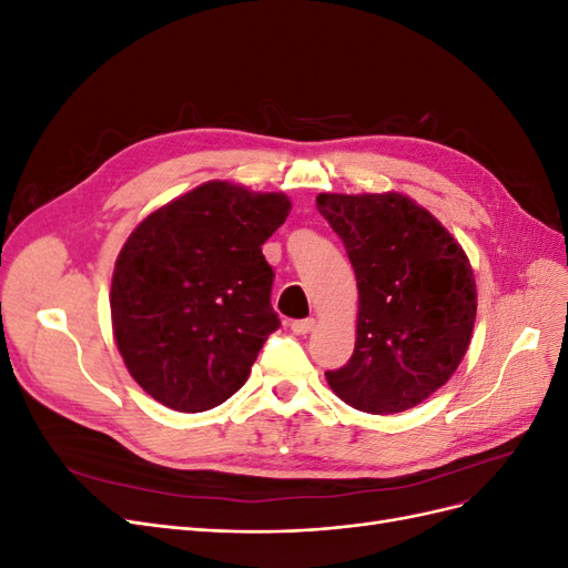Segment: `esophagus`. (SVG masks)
<instances>
[{
  "label": "esophagus",
  "instance_id": "esophagus-1",
  "mask_svg": "<svg viewBox=\"0 0 568 568\" xmlns=\"http://www.w3.org/2000/svg\"><path fill=\"white\" fill-rule=\"evenodd\" d=\"M313 326H315V320H313V317H307V320H294V322H291V332H294V334H311Z\"/></svg>",
  "mask_w": 568,
  "mask_h": 568
}]
</instances>
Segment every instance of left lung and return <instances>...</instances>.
Masks as SVG:
<instances>
[{
	"label": "left lung",
	"mask_w": 568,
	"mask_h": 568,
	"mask_svg": "<svg viewBox=\"0 0 568 568\" xmlns=\"http://www.w3.org/2000/svg\"><path fill=\"white\" fill-rule=\"evenodd\" d=\"M317 211L346 246L357 280L348 365L326 372L343 403L369 415L419 405L450 379L476 320L467 253L403 194H320Z\"/></svg>",
	"instance_id": "obj_1"
}]
</instances>
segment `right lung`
<instances>
[{"mask_svg": "<svg viewBox=\"0 0 568 568\" xmlns=\"http://www.w3.org/2000/svg\"><path fill=\"white\" fill-rule=\"evenodd\" d=\"M291 211L284 194L213 180L144 217L113 270L111 320L132 379L178 412L242 388L280 329L263 244Z\"/></svg>", "mask_w": 568, "mask_h": 568, "instance_id": "add662e5", "label": "right lung"}]
</instances>
